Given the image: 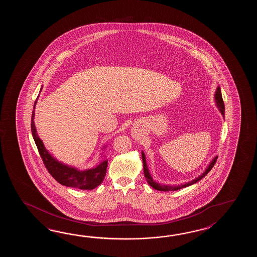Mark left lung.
I'll return each mask as SVG.
<instances>
[{
	"mask_svg": "<svg viewBox=\"0 0 257 257\" xmlns=\"http://www.w3.org/2000/svg\"><path fill=\"white\" fill-rule=\"evenodd\" d=\"M214 96H215V103H216V105L218 106L219 112L221 113V115H223L224 117L225 107H224L223 99H222V95H221V90H220L219 86L217 88ZM142 162H143V170H144L143 172H144V176L146 177L148 184L152 186L153 188L156 189V190H159V191H176V190H179L181 188H184V187H186V186H192V185L196 184L198 181L201 180L204 176H206V175H208V172L212 169L214 164H216V161H217V159H218V156H216V157L211 161V163L208 164V167L206 168L205 172L203 173L202 175L197 176V178H195L194 180L190 181V182L186 183V184L180 185V186H179V185H178V186H169V185H162V184H159L157 182H155V181L153 180V177H152V175H151L150 172H149V169H148L147 164H146V157H145V154H144L143 152H142Z\"/></svg>",
	"mask_w": 257,
	"mask_h": 257,
	"instance_id": "obj_1",
	"label": "left lung"
}]
</instances>
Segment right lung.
<instances>
[{
  "instance_id": "right-lung-1",
  "label": "right lung",
  "mask_w": 257,
  "mask_h": 257,
  "mask_svg": "<svg viewBox=\"0 0 257 257\" xmlns=\"http://www.w3.org/2000/svg\"><path fill=\"white\" fill-rule=\"evenodd\" d=\"M42 88L40 89V91ZM38 103V98L34 104L32 117H31V131L33 135L34 141L38 147L39 154L43 160L46 168L49 171V174L52 175L55 180L59 182L62 186L68 187H74L82 190H92L98 186L103 180L106 174L107 168V160H104L98 165L91 169L78 170L75 167L62 164L55 159L49 151L44 146L43 142L40 140L36 126L34 122L35 117V108L36 104Z\"/></svg>"
}]
</instances>
